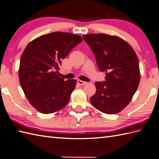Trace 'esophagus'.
I'll return each mask as SVG.
<instances>
[{"instance_id":"esophagus-1","label":"esophagus","mask_w":159,"mask_h":159,"mask_svg":"<svg viewBox=\"0 0 159 159\" xmlns=\"http://www.w3.org/2000/svg\"><path fill=\"white\" fill-rule=\"evenodd\" d=\"M77 84H78L79 85H80V86H84V85H86L87 82H84V81H82L80 80H77Z\"/></svg>"}]
</instances>
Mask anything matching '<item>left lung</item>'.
Here are the masks:
<instances>
[{"label":"left lung","instance_id":"obj_1","mask_svg":"<svg viewBox=\"0 0 159 159\" xmlns=\"http://www.w3.org/2000/svg\"><path fill=\"white\" fill-rule=\"evenodd\" d=\"M96 58L98 68L105 72L104 82L94 84L97 91L90 102L107 114L122 111L131 101L140 80L139 61L135 51L122 39L106 34L83 35Z\"/></svg>","mask_w":159,"mask_h":159}]
</instances>
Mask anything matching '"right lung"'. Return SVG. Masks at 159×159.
I'll list each match as a JSON object with an SVG mask.
<instances>
[{
	"label": "right lung",
	"mask_w": 159,
	"mask_h": 159,
	"mask_svg": "<svg viewBox=\"0 0 159 159\" xmlns=\"http://www.w3.org/2000/svg\"><path fill=\"white\" fill-rule=\"evenodd\" d=\"M82 41L79 35L54 32L32 41L20 58L19 79L30 103L42 114L64 108L77 80L65 81L57 73L62 60Z\"/></svg>",
	"instance_id": "obj_1"
}]
</instances>
